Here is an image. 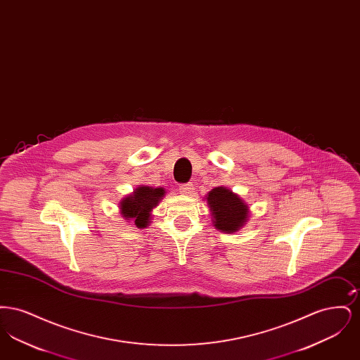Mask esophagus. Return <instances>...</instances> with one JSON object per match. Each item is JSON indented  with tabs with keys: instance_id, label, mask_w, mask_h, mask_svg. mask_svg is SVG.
I'll list each match as a JSON object with an SVG mask.
<instances>
[{
	"instance_id": "obj_1",
	"label": "esophagus",
	"mask_w": 360,
	"mask_h": 360,
	"mask_svg": "<svg viewBox=\"0 0 360 360\" xmlns=\"http://www.w3.org/2000/svg\"><path fill=\"white\" fill-rule=\"evenodd\" d=\"M179 191L185 195H191L194 193V186H193V184H182L179 186Z\"/></svg>"
}]
</instances>
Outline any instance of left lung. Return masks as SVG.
<instances>
[{
    "mask_svg": "<svg viewBox=\"0 0 360 360\" xmlns=\"http://www.w3.org/2000/svg\"><path fill=\"white\" fill-rule=\"evenodd\" d=\"M206 202L210 207L212 224L221 232L233 233L248 220V206L229 188H213L207 193Z\"/></svg>",
    "mask_w": 360,
    "mask_h": 360,
    "instance_id": "1",
    "label": "left lung"
}]
</instances>
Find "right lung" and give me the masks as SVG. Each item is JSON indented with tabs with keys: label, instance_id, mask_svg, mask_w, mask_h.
I'll use <instances>...</instances> for the list:
<instances>
[{
	"label": "right lung",
	"instance_id": "obj_1",
	"mask_svg": "<svg viewBox=\"0 0 360 360\" xmlns=\"http://www.w3.org/2000/svg\"><path fill=\"white\" fill-rule=\"evenodd\" d=\"M165 188L139 186L120 202V212L125 220L137 228H147L151 220V212L165 195Z\"/></svg>",
	"mask_w": 360,
	"mask_h": 360
}]
</instances>
